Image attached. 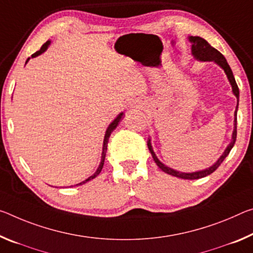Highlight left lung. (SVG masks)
<instances>
[{"mask_svg": "<svg viewBox=\"0 0 253 253\" xmlns=\"http://www.w3.org/2000/svg\"><path fill=\"white\" fill-rule=\"evenodd\" d=\"M189 40L192 43L191 53H192V55H194V57L196 59H198V61H203V62H215L217 65H219L224 70V72H225V74L228 79V81H230L231 85H232V91H233L234 95L236 97V99H238V106H239V94H240L239 87H238V84H236V82H235L233 72H232L230 65L227 64L226 58L224 57V56L220 54L217 49H215L214 47H211L204 38L197 37V36H196V37H192L191 36V37H189ZM238 106H236V109L234 112V129H233V134H232V141L230 144H228V146L225 148L224 153L220 155V158L213 164V166L208 168V169L197 171V172H191V173H184V172L175 171L173 169H171V168H169V167L164 166L162 162H160V160L156 158L153 148H152L151 139H148L147 147L151 152L152 158H153V160L155 161L156 166H158L160 169H161L163 172H166V173H168V174L173 175V177H177V178H181V179H188V180L200 179V178L206 177V175H208V174L213 173V172L220 166V163L224 161V159H225L228 155V153H230L232 150V147H233L235 144V141H236V112H238Z\"/></svg>", "mask_w": 253, "mask_h": 253, "instance_id": "obj_1", "label": "left lung"}]
</instances>
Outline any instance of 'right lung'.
Wrapping results in <instances>:
<instances>
[{"label": "right lung", "instance_id": "1", "mask_svg": "<svg viewBox=\"0 0 253 253\" xmlns=\"http://www.w3.org/2000/svg\"><path fill=\"white\" fill-rule=\"evenodd\" d=\"M49 43H50V42H46L45 43H43V45L42 46V48H40V49H39L38 51H36L35 54L31 55V57H36V56H38V55H40V54H42L43 51H45V50L47 49L48 46H49ZM28 61H29V58L27 59V62H28ZM27 62H26V63H27ZM123 115H124L123 112H120V114L117 116V117H116V118L114 119V122H112V123L110 124L109 127L107 128L106 134H105V139H103V147H102V154H101V162H100V164H99V168L97 169V171L94 172V174H92L91 177H89L87 179H85V180H84V181L78 183V184H76V186H80V184H83V183H85V182H87V181H90V180L94 179L95 177H97V175H99L100 172H101L102 168H103V163H105V158H106V152H107L108 141H109V137H110V135H111L112 131H114V130H115V128L118 126V123L120 122V119H122Z\"/></svg>", "mask_w": 253, "mask_h": 253}]
</instances>
